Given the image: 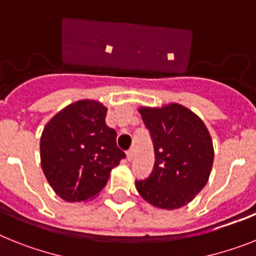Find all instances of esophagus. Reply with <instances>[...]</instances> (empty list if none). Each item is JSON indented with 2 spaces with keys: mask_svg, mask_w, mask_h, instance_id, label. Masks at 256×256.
Listing matches in <instances>:
<instances>
[{
  "mask_svg": "<svg viewBox=\"0 0 256 256\" xmlns=\"http://www.w3.org/2000/svg\"><path fill=\"white\" fill-rule=\"evenodd\" d=\"M134 154H135L134 150H132V148H130V150H128V151L126 152V158H128V161H132V158H134Z\"/></svg>",
  "mask_w": 256,
  "mask_h": 256,
  "instance_id": "1",
  "label": "esophagus"
}]
</instances>
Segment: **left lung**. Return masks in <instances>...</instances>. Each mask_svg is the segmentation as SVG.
<instances>
[{
    "instance_id": "8db88e82",
    "label": "left lung",
    "mask_w": 256,
    "mask_h": 256,
    "mask_svg": "<svg viewBox=\"0 0 256 256\" xmlns=\"http://www.w3.org/2000/svg\"><path fill=\"white\" fill-rule=\"evenodd\" d=\"M154 140L156 161L147 180L135 181L140 196L154 207L176 210L204 188L214 165V143L207 126L186 106L170 102L138 109Z\"/></svg>"
}]
</instances>
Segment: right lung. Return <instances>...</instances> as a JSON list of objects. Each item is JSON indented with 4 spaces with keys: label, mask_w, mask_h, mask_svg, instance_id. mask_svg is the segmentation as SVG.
I'll list each match as a JSON object with an SVG mask.
<instances>
[{
    "label": "right lung",
    "mask_w": 256,
    "mask_h": 256,
    "mask_svg": "<svg viewBox=\"0 0 256 256\" xmlns=\"http://www.w3.org/2000/svg\"><path fill=\"white\" fill-rule=\"evenodd\" d=\"M108 108L96 100H79L45 124L40 160L45 178L66 202H86L104 188L112 169L124 158L117 132L105 124Z\"/></svg>",
    "instance_id": "add662e5"
}]
</instances>
